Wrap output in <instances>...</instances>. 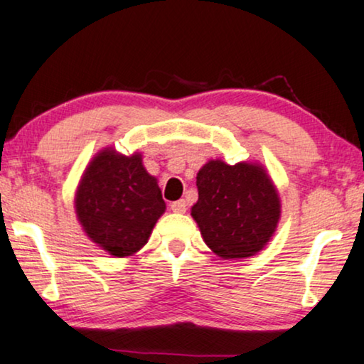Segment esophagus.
<instances>
[{
    "label": "esophagus",
    "instance_id": "1",
    "mask_svg": "<svg viewBox=\"0 0 364 364\" xmlns=\"http://www.w3.org/2000/svg\"><path fill=\"white\" fill-rule=\"evenodd\" d=\"M170 208H171L173 213H176V214H184V213H186V200H184V199L175 200V203H171Z\"/></svg>",
    "mask_w": 364,
    "mask_h": 364
}]
</instances>
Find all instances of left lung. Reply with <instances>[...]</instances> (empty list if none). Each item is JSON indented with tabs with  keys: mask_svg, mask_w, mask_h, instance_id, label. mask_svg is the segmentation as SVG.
I'll list each match as a JSON object with an SVG mask.
<instances>
[{
	"mask_svg": "<svg viewBox=\"0 0 364 364\" xmlns=\"http://www.w3.org/2000/svg\"><path fill=\"white\" fill-rule=\"evenodd\" d=\"M196 186L199 198L191 215L213 253L240 259L267 247L281 219V199L267 168L257 161L209 160Z\"/></svg>",
	"mask_w": 364,
	"mask_h": 364,
	"instance_id": "8db88e82",
	"label": "left lung"
}]
</instances>
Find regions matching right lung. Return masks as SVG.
Returning a JSON list of instances; mask_svg holds the SVG:
<instances>
[{
	"mask_svg": "<svg viewBox=\"0 0 364 364\" xmlns=\"http://www.w3.org/2000/svg\"><path fill=\"white\" fill-rule=\"evenodd\" d=\"M166 204L142 154L122 155L106 147L85 168L75 193V213L85 234L116 258L137 253Z\"/></svg>",
	"mask_w": 364,
	"mask_h": 364,
	"instance_id": "right-lung-1",
	"label": "right lung"
}]
</instances>
